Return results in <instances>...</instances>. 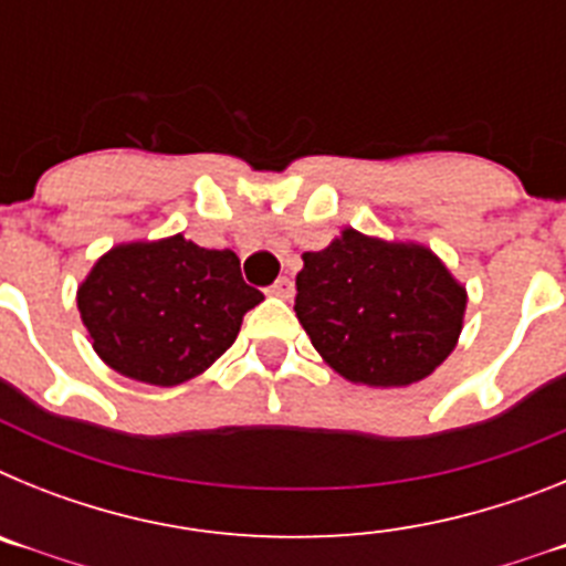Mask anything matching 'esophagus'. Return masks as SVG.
<instances>
[{
    "label": "esophagus",
    "instance_id": "esophagus-1",
    "mask_svg": "<svg viewBox=\"0 0 566 566\" xmlns=\"http://www.w3.org/2000/svg\"><path fill=\"white\" fill-rule=\"evenodd\" d=\"M269 294H274V297H283V300H289L294 294V283L289 277H277L272 283V286H269Z\"/></svg>",
    "mask_w": 566,
    "mask_h": 566
}]
</instances>
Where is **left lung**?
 <instances>
[{
  "mask_svg": "<svg viewBox=\"0 0 566 566\" xmlns=\"http://www.w3.org/2000/svg\"><path fill=\"white\" fill-rule=\"evenodd\" d=\"M464 303L424 247L345 229L328 249L303 254L294 312L334 371L388 388L428 377L453 352Z\"/></svg>",
  "mask_w": 566,
  "mask_h": 566,
  "instance_id": "1",
  "label": "left lung"
}]
</instances>
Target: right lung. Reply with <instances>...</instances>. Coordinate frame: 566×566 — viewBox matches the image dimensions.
Listing matches in <instances>:
<instances>
[{
	"label": "right lung",
	"mask_w": 566,
	"mask_h": 566,
	"mask_svg": "<svg viewBox=\"0 0 566 566\" xmlns=\"http://www.w3.org/2000/svg\"><path fill=\"white\" fill-rule=\"evenodd\" d=\"M260 300L238 254L175 234L104 254L78 289V312L109 368L169 388L221 357Z\"/></svg>",
	"instance_id": "add662e5"
}]
</instances>
